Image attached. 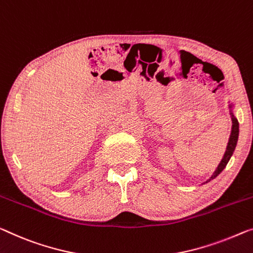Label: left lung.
<instances>
[{"label":"left lung","instance_id":"left-lung-1","mask_svg":"<svg viewBox=\"0 0 253 253\" xmlns=\"http://www.w3.org/2000/svg\"><path fill=\"white\" fill-rule=\"evenodd\" d=\"M229 111H231V117H232V131H231V136H229L228 139V143H227V148H226V152L224 154L223 159H221L220 164L218 165V167L214 172L212 174V176L210 177V178L207 180L206 183L210 182L211 179L216 178V177L220 174L221 171L224 170V168L226 167V165L228 164L229 159H231L233 152H234V150L236 148V143H237V138H239V122H237V119L235 118L234 114H233V104L231 103L229 104Z\"/></svg>","mask_w":253,"mask_h":253}]
</instances>
